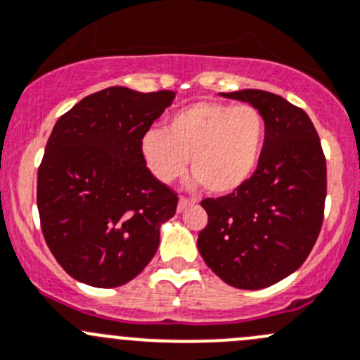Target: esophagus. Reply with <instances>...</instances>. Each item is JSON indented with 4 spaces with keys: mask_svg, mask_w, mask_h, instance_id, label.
I'll use <instances>...</instances> for the list:
<instances>
[{
    "mask_svg": "<svg viewBox=\"0 0 360 360\" xmlns=\"http://www.w3.org/2000/svg\"><path fill=\"white\" fill-rule=\"evenodd\" d=\"M191 204V200L190 198H186V197H179V204H177V211H184V209L188 207V205Z\"/></svg>",
    "mask_w": 360,
    "mask_h": 360,
    "instance_id": "obj_1",
    "label": "esophagus"
}]
</instances>
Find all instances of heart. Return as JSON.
<instances>
[{
    "mask_svg": "<svg viewBox=\"0 0 360 360\" xmlns=\"http://www.w3.org/2000/svg\"><path fill=\"white\" fill-rule=\"evenodd\" d=\"M265 139L262 114L248 103L195 102L170 114L165 130L149 128L141 155L160 183H172L186 169L211 193H232L260 162Z\"/></svg>",
    "mask_w": 360,
    "mask_h": 360,
    "instance_id": "obj_1",
    "label": "heart"
}]
</instances>
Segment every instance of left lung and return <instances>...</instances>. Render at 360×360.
<instances>
[{"instance_id":"1","label":"left lung","mask_w":360,"mask_h":360,"mask_svg":"<svg viewBox=\"0 0 360 360\" xmlns=\"http://www.w3.org/2000/svg\"><path fill=\"white\" fill-rule=\"evenodd\" d=\"M221 96L262 114L264 148L243 186L200 202L209 221L197 244L225 283L258 290L295 273L315 246L327 195L326 156L308 114L281 96L262 89Z\"/></svg>"}]
</instances>
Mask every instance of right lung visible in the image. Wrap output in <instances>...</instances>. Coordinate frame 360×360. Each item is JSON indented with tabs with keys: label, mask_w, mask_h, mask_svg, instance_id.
<instances>
[{
	"label": "right lung",
	"mask_w": 360,
	"mask_h": 360,
	"mask_svg": "<svg viewBox=\"0 0 360 360\" xmlns=\"http://www.w3.org/2000/svg\"><path fill=\"white\" fill-rule=\"evenodd\" d=\"M174 98L112 86L56 123L38 167L37 205L49 250L80 283L121 287L155 257L177 193L149 172L141 139Z\"/></svg>",
	"instance_id": "1"
}]
</instances>
